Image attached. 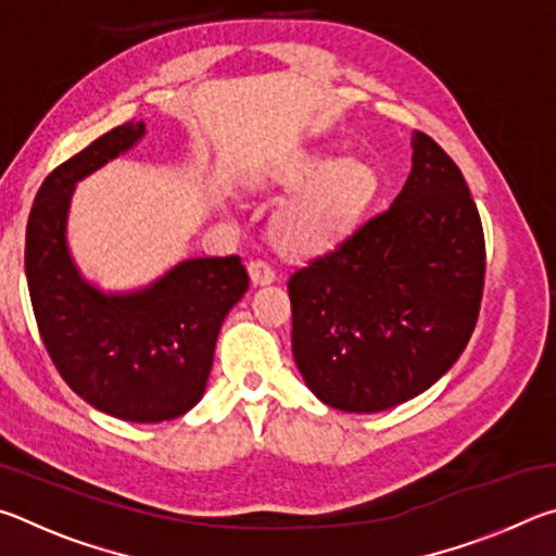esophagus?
<instances>
[{
  "label": "esophagus",
  "mask_w": 556,
  "mask_h": 556,
  "mask_svg": "<svg viewBox=\"0 0 556 556\" xmlns=\"http://www.w3.org/2000/svg\"><path fill=\"white\" fill-rule=\"evenodd\" d=\"M250 279L252 285H271L277 279V271L271 265H267L265 260H252L250 262Z\"/></svg>",
  "instance_id": "34e87169"
}]
</instances>
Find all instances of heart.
I'll return each instance as SVG.
<instances>
[{
    "mask_svg": "<svg viewBox=\"0 0 556 556\" xmlns=\"http://www.w3.org/2000/svg\"><path fill=\"white\" fill-rule=\"evenodd\" d=\"M277 181L301 188L275 218L281 250L318 252L336 244L378 191L375 168L363 159L301 152L277 168Z\"/></svg>",
    "mask_w": 556,
    "mask_h": 556,
    "instance_id": "1",
    "label": "heart"
}]
</instances>
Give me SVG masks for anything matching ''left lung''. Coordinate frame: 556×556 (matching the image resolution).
<instances>
[{
  "mask_svg": "<svg viewBox=\"0 0 556 556\" xmlns=\"http://www.w3.org/2000/svg\"><path fill=\"white\" fill-rule=\"evenodd\" d=\"M483 281V225L466 178L414 131L412 172L390 208L289 277L296 368L328 407H397L464 353Z\"/></svg>",
  "mask_w": 556,
  "mask_h": 556,
  "instance_id": "1",
  "label": "left lung"
}]
</instances>
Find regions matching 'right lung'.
Returning a JSON list of instances; mask_svg holds the SVG:
<instances>
[{
    "label": "right lung",
    "instance_id": "add662e5",
    "mask_svg": "<svg viewBox=\"0 0 556 556\" xmlns=\"http://www.w3.org/2000/svg\"><path fill=\"white\" fill-rule=\"evenodd\" d=\"M142 137L144 122H127L46 176L26 223L24 267L43 345L68 388L110 417L156 425L203 397L220 326L250 277L238 255L184 260L129 294L80 277L65 242L73 188Z\"/></svg>",
    "mask_w": 556,
    "mask_h": 556
}]
</instances>
